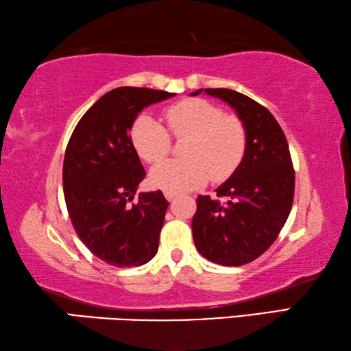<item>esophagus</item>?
Returning <instances> with one entry per match:
<instances>
[{
  "mask_svg": "<svg viewBox=\"0 0 351 351\" xmlns=\"http://www.w3.org/2000/svg\"><path fill=\"white\" fill-rule=\"evenodd\" d=\"M164 195H165V198H167V199H169V202H171V199H173V198L178 195V193H176V192L165 191V192H164Z\"/></svg>",
  "mask_w": 351,
  "mask_h": 351,
  "instance_id": "1",
  "label": "esophagus"
}]
</instances>
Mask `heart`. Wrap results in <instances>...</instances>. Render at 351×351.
Returning <instances> with one entry per match:
<instances>
[{
	"instance_id": "obj_1",
	"label": "heart",
	"mask_w": 351,
	"mask_h": 351,
	"mask_svg": "<svg viewBox=\"0 0 351 351\" xmlns=\"http://www.w3.org/2000/svg\"><path fill=\"white\" fill-rule=\"evenodd\" d=\"M164 117L171 136L186 137L181 147L184 158L153 167V186L170 192L192 191L209 178L221 181L236 170L247 147L245 126L236 115L223 114L219 106L203 98H187L169 106ZM131 142L148 164L162 160L171 147L169 132L149 114L134 120Z\"/></svg>"
}]
</instances>
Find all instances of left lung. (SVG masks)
Here are the masks:
<instances>
[{
  "mask_svg": "<svg viewBox=\"0 0 351 351\" xmlns=\"http://www.w3.org/2000/svg\"><path fill=\"white\" fill-rule=\"evenodd\" d=\"M204 92L236 110L245 126L247 147L234 173L215 189L226 202L197 198L193 242L210 263L237 267L259 258L280 234L292 209L295 171L285 132L269 109L230 88Z\"/></svg>",
  "mask_w": 351,
  "mask_h": 351,
  "instance_id": "obj_1",
  "label": "left lung"
}]
</instances>
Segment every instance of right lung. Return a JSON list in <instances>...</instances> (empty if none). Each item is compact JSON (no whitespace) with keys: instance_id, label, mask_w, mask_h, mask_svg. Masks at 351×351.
Returning <instances> with one entry per match:
<instances>
[{"instance_id":"obj_1","label":"right lung","mask_w":351,"mask_h":351,"mask_svg":"<svg viewBox=\"0 0 351 351\" xmlns=\"http://www.w3.org/2000/svg\"><path fill=\"white\" fill-rule=\"evenodd\" d=\"M175 93L119 87L103 95L77 121L64 158V197L82 243L109 265L138 267L158 253L169 208L162 192L138 193L145 169L131 142L143 108Z\"/></svg>"}]
</instances>
